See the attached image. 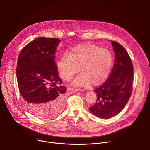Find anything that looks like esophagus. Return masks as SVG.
Returning a JSON list of instances; mask_svg holds the SVG:
<instances>
[{
  "mask_svg": "<svg viewBox=\"0 0 150 150\" xmlns=\"http://www.w3.org/2000/svg\"><path fill=\"white\" fill-rule=\"evenodd\" d=\"M70 89L73 92H77V91H79V90H80V89H79V88H72V87H71V88H70Z\"/></svg>",
  "mask_w": 150,
  "mask_h": 150,
  "instance_id": "34e87169",
  "label": "esophagus"
}]
</instances>
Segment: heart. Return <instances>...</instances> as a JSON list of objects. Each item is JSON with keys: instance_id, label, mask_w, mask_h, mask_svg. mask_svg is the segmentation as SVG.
Returning <instances> with one entry per match:
<instances>
[{"instance_id": "1", "label": "heart", "mask_w": 150, "mask_h": 150, "mask_svg": "<svg viewBox=\"0 0 150 150\" xmlns=\"http://www.w3.org/2000/svg\"><path fill=\"white\" fill-rule=\"evenodd\" d=\"M112 63L113 55L109 50L85 43L73 47L69 55H62L57 67L61 77L66 81L71 80L80 68L82 73L76 78L74 83L85 86L91 82L96 86L107 80Z\"/></svg>"}]
</instances>
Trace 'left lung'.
<instances>
[{"mask_svg":"<svg viewBox=\"0 0 150 150\" xmlns=\"http://www.w3.org/2000/svg\"><path fill=\"white\" fill-rule=\"evenodd\" d=\"M115 61L105 82L94 89L97 100L90 111L100 119H109L119 114L128 103L132 91L134 67L131 59L122 45L111 41Z\"/></svg>","mask_w":150,"mask_h":150,"instance_id":"1","label":"left lung"}]
</instances>
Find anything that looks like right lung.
<instances>
[{
	"label": "right lung",
	"mask_w": 150,
	"mask_h": 150,
	"mask_svg": "<svg viewBox=\"0 0 150 150\" xmlns=\"http://www.w3.org/2000/svg\"><path fill=\"white\" fill-rule=\"evenodd\" d=\"M60 40L39 37L18 56L16 77L25 105L35 116L51 119L63 109L66 87L58 76L55 53Z\"/></svg>",
	"instance_id": "right-lung-1"
}]
</instances>
